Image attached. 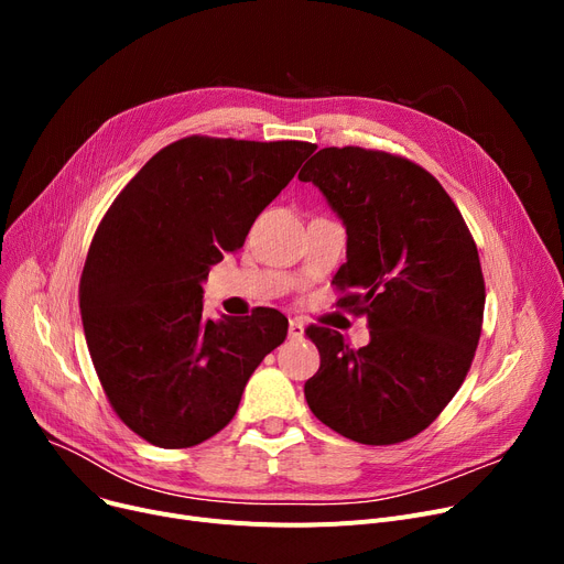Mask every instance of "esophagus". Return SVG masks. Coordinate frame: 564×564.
Listing matches in <instances>:
<instances>
[{"instance_id":"obj_1","label":"esophagus","mask_w":564,"mask_h":564,"mask_svg":"<svg viewBox=\"0 0 564 564\" xmlns=\"http://www.w3.org/2000/svg\"><path fill=\"white\" fill-rule=\"evenodd\" d=\"M288 336L292 340H302L304 338V324L300 319H290L288 324Z\"/></svg>"}]
</instances>
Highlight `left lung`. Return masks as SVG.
<instances>
[{"mask_svg": "<svg viewBox=\"0 0 564 564\" xmlns=\"http://www.w3.org/2000/svg\"><path fill=\"white\" fill-rule=\"evenodd\" d=\"M300 181L319 187L347 228L338 304L370 327V343L354 349L311 324L319 370L306 381V402L357 443L406 441L446 409L476 357L485 313L478 247L446 189L406 158L322 148Z\"/></svg>", "mask_w": 564, "mask_h": 564, "instance_id": "left-lung-1", "label": "left lung"}]
</instances>
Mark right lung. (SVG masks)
Segmentation results:
<instances>
[{
    "instance_id": "1",
    "label": "right lung",
    "mask_w": 564,
    "mask_h": 564,
    "mask_svg": "<svg viewBox=\"0 0 564 564\" xmlns=\"http://www.w3.org/2000/svg\"><path fill=\"white\" fill-rule=\"evenodd\" d=\"M313 151L308 141L177 139L98 224L79 281L84 336L116 416L153 446L192 448L224 430L285 340L274 308L207 319L200 281L245 245Z\"/></svg>"
}]
</instances>
